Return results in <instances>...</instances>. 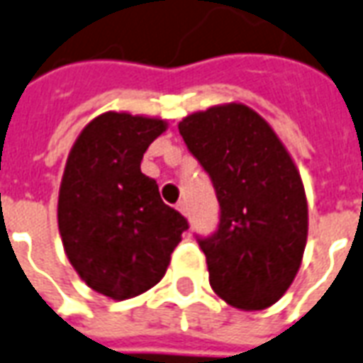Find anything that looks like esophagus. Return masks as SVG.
Masks as SVG:
<instances>
[{
    "mask_svg": "<svg viewBox=\"0 0 363 363\" xmlns=\"http://www.w3.org/2000/svg\"><path fill=\"white\" fill-rule=\"evenodd\" d=\"M177 209L181 211L182 216H189V203L184 202V200H181V202L177 203Z\"/></svg>",
    "mask_w": 363,
    "mask_h": 363,
    "instance_id": "obj_1",
    "label": "esophagus"
}]
</instances>
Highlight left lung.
I'll use <instances>...</instances> for the list:
<instances>
[{"mask_svg": "<svg viewBox=\"0 0 363 363\" xmlns=\"http://www.w3.org/2000/svg\"><path fill=\"white\" fill-rule=\"evenodd\" d=\"M179 133L219 202L217 229L196 235L211 289L242 310L275 304L296 277L308 238V203L294 161L269 125L240 104L189 115Z\"/></svg>", "mask_w": 363, "mask_h": 363, "instance_id": "8db88e82", "label": "left lung"}]
</instances>
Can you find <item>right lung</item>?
Instances as JSON below:
<instances>
[{
  "label": "right lung",
  "instance_id": "obj_1",
  "mask_svg": "<svg viewBox=\"0 0 363 363\" xmlns=\"http://www.w3.org/2000/svg\"><path fill=\"white\" fill-rule=\"evenodd\" d=\"M165 121L104 113L74 142L59 189L57 221L67 257L104 296L127 300L161 281L189 221L161 200L140 171Z\"/></svg>",
  "mask_w": 363,
  "mask_h": 363
}]
</instances>
